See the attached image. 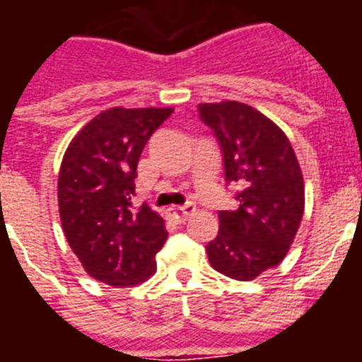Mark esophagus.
Wrapping results in <instances>:
<instances>
[{"mask_svg": "<svg viewBox=\"0 0 362 362\" xmlns=\"http://www.w3.org/2000/svg\"><path fill=\"white\" fill-rule=\"evenodd\" d=\"M194 212H196V204L187 203L185 206H179V209H170V217L177 223H185Z\"/></svg>", "mask_w": 362, "mask_h": 362, "instance_id": "esophagus-1", "label": "esophagus"}]
</instances>
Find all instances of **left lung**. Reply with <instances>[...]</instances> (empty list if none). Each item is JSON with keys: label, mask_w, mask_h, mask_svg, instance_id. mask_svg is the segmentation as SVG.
<instances>
[{"label": "left lung", "mask_w": 362, "mask_h": 362, "mask_svg": "<svg viewBox=\"0 0 362 362\" xmlns=\"http://www.w3.org/2000/svg\"><path fill=\"white\" fill-rule=\"evenodd\" d=\"M199 117L223 150L226 183L238 187L235 210H221L206 245L214 270L252 281L288 254L305 212V181L288 137L239 101L201 103Z\"/></svg>", "instance_id": "8db88e82"}]
</instances>
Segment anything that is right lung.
I'll return each mask as SVG.
<instances>
[{
	"instance_id": "obj_1",
	"label": "right lung",
	"mask_w": 362,
	"mask_h": 362,
	"mask_svg": "<svg viewBox=\"0 0 362 362\" xmlns=\"http://www.w3.org/2000/svg\"><path fill=\"white\" fill-rule=\"evenodd\" d=\"M174 108H108L83 127L63 156L57 203L65 238L86 274L116 288L156 272L168 232L148 204L132 206L137 163Z\"/></svg>"
}]
</instances>
